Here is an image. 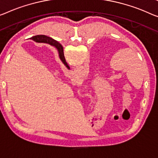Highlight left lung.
<instances>
[{
  "label": "left lung",
  "instance_id": "1",
  "mask_svg": "<svg viewBox=\"0 0 158 158\" xmlns=\"http://www.w3.org/2000/svg\"><path fill=\"white\" fill-rule=\"evenodd\" d=\"M63 50V48H62V51Z\"/></svg>",
  "mask_w": 158,
  "mask_h": 158
}]
</instances>
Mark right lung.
<instances>
[{"instance_id": "right-lung-1", "label": "right lung", "mask_w": 158, "mask_h": 158, "mask_svg": "<svg viewBox=\"0 0 158 158\" xmlns=\"http://www.w3.org/2000/svg\"><path fill=\"white\" fill-rule=\"evenodd\" d=\"M32 40H35V42H44V43H48L49 44H50V45L55 47V48L57 49L58 52H59V56H60V60L62 62H63V64H64L66 67L67 68V69H70L69 65L67 64V63L66 62V60H65V58H64V52L62 53V44L60 43H59L57 41L55 40L52 39V38H50V37H48L45 36V35H37V36H35L32 37ZM63 48V47H62Z\"/></svg>"}]
</instances>
